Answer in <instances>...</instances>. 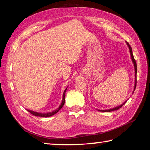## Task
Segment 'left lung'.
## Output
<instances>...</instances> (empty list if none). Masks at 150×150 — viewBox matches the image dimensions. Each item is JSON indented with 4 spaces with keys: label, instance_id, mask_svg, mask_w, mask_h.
Returning <instances> with one entry per match:
<instances>
[{
    "label": "left lung",
    "instance_id": "8db88e82",
    "mask_svg": "<svg viewBox=\"0 0 150 150\" xmlns=\"http://www.w3.org/2000/svg\"><path fill=\"white\" fill-rule=\"evenodd\" d=\"M127 45H128V47L129 48V50H130V56H131V59L132 61L133 62V64L134 66V69H135V85H134V91H133V93L134 92V91H135V88L136 87V73H137V66H136V60L134 59V55L132 54V47L130 45V44H128V42H126ZM126 103V101H125L124 103L122 104V105H119L118 106H116L115 108H110V109H107V110H97L98 111H101V112H111V111H114V110H117L118 109H119L120 108H121L122 106L124 104Z\"/></svg>",
    "mask_w": 150,
    "mask_h": 150
}]
</instances>
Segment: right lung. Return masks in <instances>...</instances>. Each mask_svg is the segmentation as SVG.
<instances>
[{"label":"right lung","mask_w":150,"mask_h":150,"mask_svg":"<svg viewBox=\"0 0 150 150\" xmlns=\"http://www.w3.org/2000/svg\"><path fill=\"white\" fill-rule=\"evenodd\" d=\"M67 87L65 88V90L64 91V92H63L62 102V103H61L60 106L56 109V110H54V111L51 112H47V113H39V112H34V111H33V110H28V109L27 110L29 112L31 113L32 115H33L36 116H41V117H45V118H46V117H49V116L54 115L55 114H56V113L57 112H59V110H60V109L63 107V105H64L65 102V91H66V90H67Z\"/></svg>","instance_id":"right-lung-1"}]
</instances>
